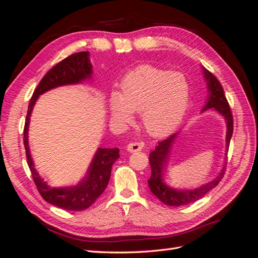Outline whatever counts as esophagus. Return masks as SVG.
Here are the masks:
<instances>
[{
	"mask_svg": "<svg viewBox=\"0 0 258 258\" xmlns=\"http://www.w3.org/2000/svg\"><path fill=\"white\" fill-rule=\"evenodd\" d=\"M143 143H140V142H131L127 145V151L130 153H134V152H138V151H141L143 148Z\"/></svg>",
	"mask_w": 258,
	"mask_h": 258,
	"instance_id": "34e87169",
	"label": "esophagus"
}]
</instances>
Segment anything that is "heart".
<instances>
[{"mask_svg":"<svg viewBox=\"0 0 258 258\" xmlns=\"http://www.w3.org/2000/svg\"><path fill=\"white\" fill-rule=\"evenodd\" d=\"M188 103V86L182 75L151 66L128 73L119 95L110 100L112 118L128 122L132 112H141L143 127L152 136L166 135L181 121Z\"/></svg>","mask_w":258,"mask_h":258,"instance_id":"b5f03b06","label":"heart"}]
</instances>
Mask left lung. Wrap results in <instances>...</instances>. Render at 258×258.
<instances>
[{
    "label": "left lung",
    "mask_w": 258,
    "mask_h": 258,
    "mask_svg": "<svg viewBox=\"0 0 258 258\" xmlns=\"http://www.w3.org/2000/svg\"><path fill=\"white\" fill-rule=\"evenodd\" d=\"M204 70V75L208 85L209 96L207 100V104L205 105L204 110L206 111L209 108H214L220 114L224 116L227 124V134H226V148L228 151L230 139L233 131V119L231 110L228 104V101L224 95V89L221 83L218 82L216 77L209 72L207 69L202 68ZM178 132L171 135L166 140H162L156 146L155 150L150 154V165L152 169V175L148 179V186H150L151 191L157 197L162 204H165L170 207H181L185 205H189L191 202L197 201L208 194L211 189H213L216 185L221 182V179L225 173V167L222 169V172L218 174L213 181L207 183L206 185L200 186L199 188L195 189H175L172 187L168 186L165 181H163V171H165L166 163L168 161L170 150L174 143Z\"/></svg>",
    "instance_id": "obj_1"
}]
</instances>
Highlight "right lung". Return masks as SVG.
<instances>
[{
    "mask_svg": "<svg viewBox=\"0 0 258 258\" xmlns=\"http://www.w3.org/2000/svg\"><path fill=\"white\" fill-rule=\"evenodd\" d=\"M92 74V66L89 60L88 51H81L67 57L44 75L40 84L33 92L28 106L25 129H23V144L26 148L28 166L32 173L33 181L38 192L48 204L68 211H83L89 208L101 194L104 191L111 177L114 162L119 158V150L115 148H98L87 173L82 181L70 187H51L44 181L34 168L28 144V130L30 116L37 98L42 93L52 88L64 85L80 84L89 80Z\"/></svg>",
    "mask_w": 258,
    "mask_h": 258,
    "instance_id": "obj_1",
    "label": "right lung"
}]
</instances>
